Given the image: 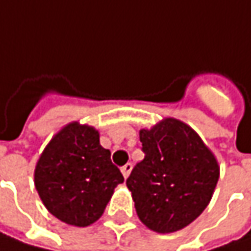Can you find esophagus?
I'll use <instances>...</instances> for the list:
<instances>
[{"mask_svg": "<svg viewBox=\"0 0 251 251\" xmlns=\"http://www.w3.org/2000/svg\"><path fill=\"white\" fill-rule=\"evenodd\" d=\"M121 171H122V174H124V176L127 178V176H129V174H130V171H132V164H126V165H124Z\"/></svg>", "mask_w": 251, "mask_h": 251, "instance_id": "obj_1", "label": "esophagus"}]
</instances>
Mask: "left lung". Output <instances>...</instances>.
Segmentation results:
<instances>
[{"label": "left lung", "mask_w": 251, "mask_h": 251, "mask_svg": "<svg viewBox=\"0 0 251 251\" xmlns=\"http://www.w3.org/2000/svg\"><path fill=\"white\" fill-rule=\"evenodd\" d=\"M139 139L145 158L126 179L136 214L152 231L182 230L213 198L220 176L216 155L191 126L175 118L142 127Z\"/></svg>", "instance_id": "obj_1"}]
</instances>
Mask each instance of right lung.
<instances>
[{
    "label": "right lung",
    "mask_w": 251,
    "mask_h": 251,
    "mask_svg": "<svg viewBox=\"0 0 251 251\" xmlns=\"http://www.w3.org/2000/svg\"><path fill=\"white\" fill-rule=\"evenodd\" d=\"M93 126L70 122L41 152L34 185L50 214L60 221L87 227L102 217L124 175L110 161V151Z\"/></svg>",
    "instance_id": "1"
}]
</instances>
